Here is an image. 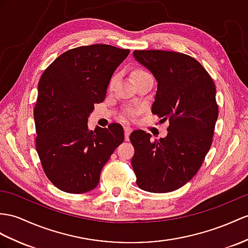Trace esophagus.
<instances>
[{
  "label": "esophagus",
  "mask_w": 248,
  "mask_h": 248,
  "mask_svg": "<svg viewBox=\"0 0 248 248\" xmlns=\"http://www.w3.org/2000/svg\"><path fill=\"white\" fill-rule=\"evenodd\" d=\"M132 131L130 126H124V134H125V140L129 141V135L130 132Z\"/></svg>",
  "instance_id": "34e87169"
}]
</instances>
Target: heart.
I'll return each instance as SVG.
<instances>
[{
    "instance_id": "obj_1",
    "label": "heart",
    "mask_w": 248,
    "mask_h": 248,
    "mask_svg": "<svg viewBox=\"0 0 248 248\" xmlns=\"http://www.w3.org/2000/svg\"><path fill=\"white\" fill-rule=\"evenodd\" d=\"M145 74H147V72L145 71L144 69H141V68H136L134 71H132L131 77H132V78H137V77H139V76H142V75H145ZM114 80H116V77H113V78H111V81H110V86H112V84H113ZM129 113H131V111H129Z\"/></svg>"
}]
</instances>
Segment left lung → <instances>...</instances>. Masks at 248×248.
Segmentation results:
<instances>
[{"label": "left lung", "mask_w": 248, "mask_h": 248, "mask_svg": "<svg viewBox=\"0 0 248 248\" xmlns=\"http://www.w3.org/2000/svg\"><path fill=\"white\" fill-rule=\"evenodd\" d=\"M132 56L158 84L153 113L170 122L168 135L160 140L152 141L144 130L130 134L137 185L149 192H170L195 177L209 152L219 112L216 86L203 66L187 54L135 50Z\"/></svg>", "instance_id": "1"}]
</instances>
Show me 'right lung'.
<instances>
[{
	"label": "right lung",
	"instance_id": "add662e5",
	"mask_svg": "<svg viewBox=\"0 0 248 248\" xmlns=\"http://www.w3.org/2000/svg\"><path fill=\"white\" fill-rule=\"evenodd\" d=\"M128 53L105 44L77 47L58 57L42 75L33 112L35 144L47 178L59 189L83 194L95 188L104 165L123 143L120 124L95 126L93 131L87 122Z\"/></svg>",
	"mask_w": 248,
	"mask_h": 248
}]
</instances>
